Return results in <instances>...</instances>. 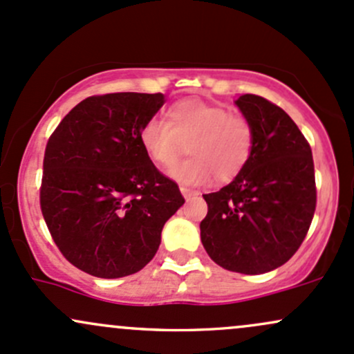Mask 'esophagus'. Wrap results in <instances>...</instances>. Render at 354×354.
<instances>
[{
  "label": "esophagus",
  "mask_w": 354,
  "mask_h": 354,
  "mask_svg": "<svg viewBox=\"0 0 354 354\" xmlns=\"http://www.w3.org/2000/svg\"><path fill=\"white\" fill-rule=\"evenodd\" d=\"M180 194L184 196L185 201H189V199H192V197L199 196V192L192 191V189H187V187H180Z\"/></svg>",
  "instance_id": "obj_1"
}]
</instances>
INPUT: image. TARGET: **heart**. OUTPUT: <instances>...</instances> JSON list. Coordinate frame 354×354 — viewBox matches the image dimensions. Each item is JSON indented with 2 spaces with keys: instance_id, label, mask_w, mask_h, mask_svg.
<instances>
[{
  "instance_id": "b5f03b06",
  "label": "heart",
  "mask_w": 354,
  "mask_h": 354,
  "mask_svg": "<svg viewBox=\"0 0 354 354\" xmlns=\"http://www.w3.org/2000/svg\"><path fill=\"white\" fill-rule=\"evenodd\" d=\"M253 140V127L245 116L199 100L176 102L167 121L150 120L140 131V145L160 167L176 163L187 145L192 157L169 170L174 180L187 185L204 184L212 176L218 182L233 180L252 157Z\"/></svg>"
}]
</instances>
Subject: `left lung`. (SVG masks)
<instances>
[{"label": "left lung", "mask_w": 354, "mask_h": 354, "mask_svg": "<svg viewBox=\"0 0 354 354\" xmlns=\"http://www.w3.org/2000/svg\"><path fill=\"white\" fill-rule=\"evenodd\" d=\"M234 104L252 123L248 163L233 182L204 194L201 241L230 272L260 275L282 267L299 250L315 211L313 151L282 108L243 94Z\"/></svg>", "instance_id": "1"}]
</instances>
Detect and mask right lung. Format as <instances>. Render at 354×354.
Instances as JSON below:
<instances>
[{
	"mask_svg": "<svg viewBox=\"0 0 354 354\" xmlns=\"http://www.w3.org/2000/svg\"><path fill=\"white\" fill-rule=\"evenodd\" d=\"M163 94L113 93L79 102L48 138L40 206L74 267L100 279L140 272L163 224L185 203L140 145Z\"/></svg>",
	"mask_w": 354,
	"mask_h": 354,
	"instance_id": "1",
	"label": "right lung"
}]
</instances>
